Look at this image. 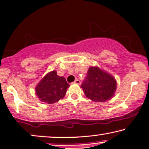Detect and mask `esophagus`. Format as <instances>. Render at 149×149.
Here are the masks:
<instances>
[{"instance_id": "obj_1", "label": "esophagus", "mask_w": 149, "mask_h": 149, "mask_svg": "<svg viewBox=\"0 0 149 149\" xmlns=\"http://www.w3.org/2000/svg\"><path fill=\"white\" fill-rule=\"evenodd\" d=\"M74 83L75 84H77V85H80V81L78 79H76L74 81Z\"/></svg>"}]
</instances>
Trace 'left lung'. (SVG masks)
I'll return each instance as SVG.
<instances>
[{
	"label": "left lung",
	"mask_w": 149,
	"mask_h": 149,
	"mask_svg": "<svg viewBox=\"0 0 149 149\" xmlns=\"http://www.w3.org/2000/svg\"><path fill=\"white\" fill-rule=\"evenodd\" d=\"M80 87L87 98L94 102H105L114 96L116 89L115 78L97 67L89 68Z\"/></svg>",
	"instance_id": "left-lung-1"
}]
</instances>
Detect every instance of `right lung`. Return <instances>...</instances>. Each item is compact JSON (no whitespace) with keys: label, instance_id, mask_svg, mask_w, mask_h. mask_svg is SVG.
<instances>
[{"label":"right lung","instance_id":"obj_1","mask_svg":"<svg viewBox=\"0 0 149 149\" xmlns=\"http://www.w3.org/2000/svg\"><path fill=\"white\" fill-rule=\"evenodd\" d=\"M69 83L64 77L52 71L46 75L35 88L36 94L41 101L48 104L55 103L65 96Z\"/></svg>","mask_w":149,"mask_h":149}]
</instances>
